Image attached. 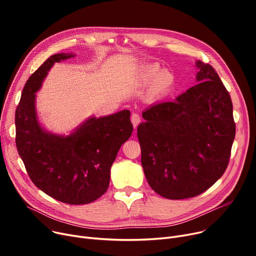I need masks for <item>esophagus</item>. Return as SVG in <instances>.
<instances>
[{
    "mask_svg": "<svg viewBox=\"0 0 256 256\" xmlns=\"http://www.w3.org/2000/svg\"><path fill=\"white\" fill-rule=\"evenodd\" d=\"M130 120H132V124L134 128H136L138 126V124H140V121H141V117H140V115H139V114L134 113V114L132 115V117H130Z\"/></svg>",
    "mask_w": 256,
    "mask_h": 256,
    "instance_id": "obj_1",
    "label": "esophagus"
}]
</instances>
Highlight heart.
Returning <instances> with one entry per match:
<instances>
[{
    "label": "heart",
    "mask_w": 256,
    "mask_h": 256,
    "mask_svg": "<svg viewBox=\"0 0 256 256\" xmlns=\"http://www.w3.org/2000/svg\"><path fill=\"white\" fill-rule=\"evenodd\" d=\"M139 80L146 85L150 84V92L152 96H160L165 94L174 83V76L167 70H160L158 63H148L142 65L138 72Z\"/></svg>",
    "instance_id": "heart-1"
}]
</instances>
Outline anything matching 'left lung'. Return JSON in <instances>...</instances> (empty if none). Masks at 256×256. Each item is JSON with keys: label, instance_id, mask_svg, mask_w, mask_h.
<instances>
[{"label": "left lung", "instance_id": "1", "mask_svg": "<svg viewBox=\"0 0 256 256\" xmlns=\"http://www.w3.org/2000/svg\"><path fill=\"white\" fill-rule=\"evenodd\" d=\"M196 67L198 84L147 108L137 128L145 178L168 199L195 197L216 182L236 136L230 93L212 66L197 61Z\"/></svg>", "mask_w": 256, "mask_h": 256}]
</instances>
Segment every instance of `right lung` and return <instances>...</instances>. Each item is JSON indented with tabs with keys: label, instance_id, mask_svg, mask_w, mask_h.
<instances>
[{
	"label": "right lung",
	"instance_id": "1",
	"mask_svg": "<svg viewBox=\"0 0 256 256\" xmlns=\"http://www.w3.org/2000/svg\"><path fill=\"white\" fill-rule=\"evenodd\" d=\"M72 52L50 56L29 78L16 111V147L31 180L61 202L86 204L100 198L110 184L112 164L132 132L130 112L91 116L70 135H59L40 124L36 92L52 66L74 57Z\"/></svg>",
	"mask_w": 256,
	"mask_h": 256
}]
</instances>
